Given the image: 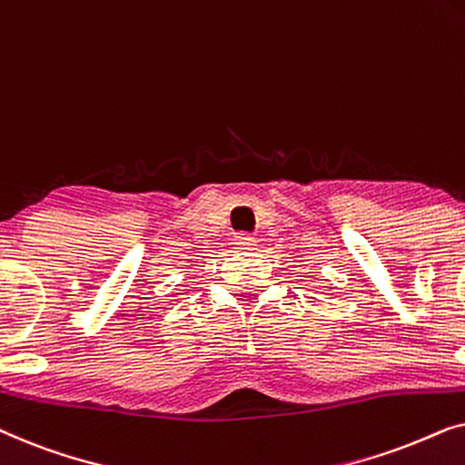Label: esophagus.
Masks as SVG:
<instances>
[{"label": "esophagus", "instance_id": "34e87169", "mask_svg": "<svg viewBox=\"0 0 465 465\" xmlns=\"http://www.w3.org/2000/svg\"><path fill=\"white\" fill-rule=\"evenodd\" d=\"M253 243H256V239H253L252 234H247V232H239V234H234V239H232L234 250H241V252L252 250Z\"/></svg>", "mask_w": 465, "mask_h": 465}]
</instances>
